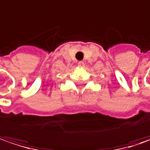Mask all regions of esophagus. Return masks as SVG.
<instances>
[{
  "label": "esophagus",
  "instance_id": "esophagus-1",
  "mask_svg": "<svg viewBox=\"0 0 150 150\" xmlns=\"http://www.w3.org/2000/svg\"><path fill=\"white\" fill-rule=\"evenodd\" d=\"M78 65H79L80 67H84V66H85V63H84V61H79Z\"/></svg>",
  "mask_w": 150,
  "mask_h": 150
}]
</instances>
